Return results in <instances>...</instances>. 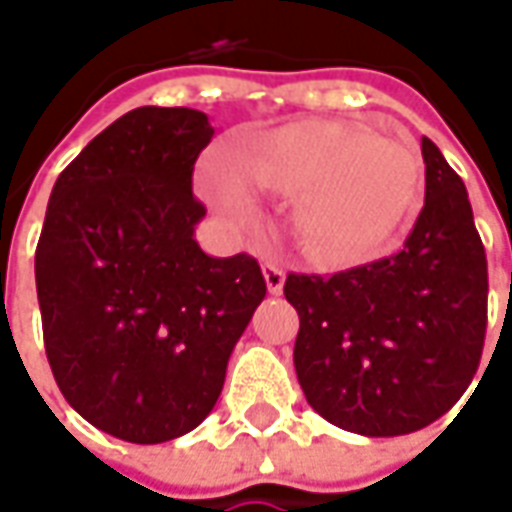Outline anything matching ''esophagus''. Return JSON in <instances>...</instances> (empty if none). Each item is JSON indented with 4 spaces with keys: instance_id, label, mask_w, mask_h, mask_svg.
Returning <instances> with one entry per match:
<instances>
[{
    "instance_id": "esophagus-1",
    "label": "esophagus",
    "mask_w": 512,
    "mask_h": 512,
    "mask_svg": "<svg viewBox=\"0 0 512 512\" xmlns=\"http://www.w3.org/2000/svg\"><path fill=\"white\" fill-rule=\"evenodd\" d=\"M263 277H266L268 293H282V285H285V271L274 263H266L263 266Z\"/></svg>"
}]
</instances>
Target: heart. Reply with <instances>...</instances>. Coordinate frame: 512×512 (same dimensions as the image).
<instances>
[{
	"label": "heart",
	"instance_id": "heart-1",
	"mask_svg": "<svg viewBox=\"0 0 512 512\" xmlns=\"http://www.w3.org/2000/svg\"><path fill=\"white\" fill-rule=\"evenodd\" d=\"M421 185L405 146L341 121H299L263 138L241 174L213 169L207 194L238 230L260 221L255 191L299 196L293 238L318 266H357L377 257L413 213Z\"/></svg>",
	"mask_w": 512,
	"mask_h": 512
}]
</instances>
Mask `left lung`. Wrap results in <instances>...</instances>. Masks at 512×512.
<instances>
[{
  "instance_id": "left-lung-1",
  "label": "left lung",
  "mask_w": 512,
  "mask_h": 512,
  "mask_svg": "<svg viewBox=\"0 0 512 512\" xmlns=\"http://www.w3.org/2000/svg\"><path fill=\"white\" fill-rule=\"evenodd\" d=\"M421 155L424 207L396 255L285 280L307 405L366 438L407 435L452 410L485 343L488 263L466 185L430 138Z\"/></svg>"
}]
</instances>
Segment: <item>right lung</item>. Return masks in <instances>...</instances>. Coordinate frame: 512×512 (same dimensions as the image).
Instances as JSON below:
<instances>
[{
	"label": "right lung",
	"mask_w": 512,
	"mask_h": 512,
	"mask_svg": "<svg viewBox=\"0 0 512 512\" xmlns=\"http://www.w3.org/2000/svg\"><path fill=\"white\" fill-rule=\"evenodd\" d=\"M213 127L191 107H135L57 177L35 249L57 388L96 430L130 443L199 427L266 296L255 257L196 244L191 191Z\"/></svg>",
	"instance_id": "1"
}]
</instances>
